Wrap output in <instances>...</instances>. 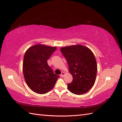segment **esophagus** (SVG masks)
I'll list each match as a JSON object with an SVG mask.
<instances>
[{
	"mask_svg": "<svg viewBox=\"0 0 122 122\" xmlns=\"http://www.w3.org/2000/svg\"><path fill=\"white\" fill-rule=\"evenodd\" d=\"M64 74H65V73H64V72H61V74H60V76L62 77H63L64 76Z\"/></svg>",
	"mask_w": 122,
	"mask_h": 122,
	"instance_id": "obj_1",
	"label": "esophagus"
}]
</instances>
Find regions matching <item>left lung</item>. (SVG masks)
<instances>
[{
  "instance_id": "1",
  "label": "left lung",
  "mask_w": 122,
  "mask_h": 122,
  "mask_svg": "<svg viewBox=\"0 0 122 122\" xmlns=\"http://www.w3.org/2000/svg\"><path fill=\"white\" fill-rule=\"evenodd\" d=\"M73 80L68 84L72 93L81 95L87 92L94 85L97 73V63L94 54L90 49L82 45L61 48Z\"/></svg>"
}]
</instances>
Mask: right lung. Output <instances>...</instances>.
Masks as SVG:
<instances>
[{"mask_svg": "<svg viewBox=\"0 0 122 122\" xmlns=\"http://www.w3.org/2000/svg\"><path fill=\"white\" fill-rule=\"evenodd\" d=\"M55 46L36 45L25 52L23 61V73L30 89L38 94H45L52 89L59 77L48 66L47 60Z\"/></svg>", "mask_w": 122, "mask_h": 122, "instance_id": "1", "label": "right lung"}]
</instances>
